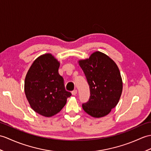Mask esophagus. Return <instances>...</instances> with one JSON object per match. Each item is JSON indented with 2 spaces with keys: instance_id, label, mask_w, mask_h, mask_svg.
<instances>
[{
  "instance_id": "esophagus-1",
  "label": "esophagus",
  "mask_w": 151,
  "mask_h": 151,
  "mask_svg": "<svg viewBox=\"0 0 151 151\" xmlns=\"http://www.w3.org/2000/svg\"><path fill=\"white\" fill-rule=\"evenodd\" d=\"M76 94H77V90L76 89L73 90V91H72V94H73V95H76Z\"/></svg>"
}]
</instances>
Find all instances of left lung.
<instances>
[{"mask_svg":"<svg viewBox=\"0 0 151 151\" xmlns=\"http://www.w3.org/2000/svg\"><path fill=\"white\" fill-rule=\"evenodd\" d=\"M78 62L90 90L89 99L82 104L83 109L94 118L105 116L118 104L122 94L123 83L118 66L100 51Z\"/></svg>","mask_w":151,"mask_h":151,"instance_id":"left-lung-1","label":"left lung"}]
</instances>
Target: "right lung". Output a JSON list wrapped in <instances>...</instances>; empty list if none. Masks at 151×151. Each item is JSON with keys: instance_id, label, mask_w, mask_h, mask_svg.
I'll return each instance as SVG.
<instances>
[{"instance_id": "add662e5", "label": "right lung", "mask_w": 151, "mask_h": 151, "mask_svg": "<svg viewBox=\"0 0 151 151\" xmlns=\"http://www.w3.org/2000/svg\"><path fill=\"white\" fill-rule=\"evenodd\" d=\"M59 62L51 54H44L33 62L26 76L24 91L27 100L36 113L45 117L59 113L71 96L59 75Z\"/></svg>"}]
</instances>
